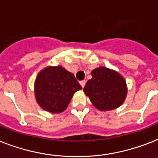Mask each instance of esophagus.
Returning <instances> with one entry per match:
<instances>
[{"mask_svg":"<svg viewBox=\"0 0 158 158\" xmlns=\"http://www.w3.org/2000/svg\"><path fill=\"white\" fill-rule=\"evenodd\" d=\"M79 83H80V85L82 86V88H84V86H85V83H86V81H85V80H82V81L79 82Z\"/></svg>","mask_w":158,"mask_h":158,"instance_id":"esophagus-1","label":"esophagus"}]
</instances>
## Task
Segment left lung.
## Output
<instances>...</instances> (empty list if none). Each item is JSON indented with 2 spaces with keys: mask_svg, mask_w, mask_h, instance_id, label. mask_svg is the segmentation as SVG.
Masks as SVG:
<instances>
[{
  "mask_svg": "<svg viewBox=\"0 0 158 158\" xmlns=\"http://www.w3.org/2000/svg\"><path fill=\"white\" fill-rule=\"evenodd\" d=\"M83 92L95 108L109 111L118 108L125 101L127 86L123 77L116 70L100 66L91 72Z\"/></svg>",
  "mask_w": 158,
  "mask_h": 158,
  "instance_id": "1",
  "label": "left lung"
}]
</instances>
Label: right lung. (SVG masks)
Segmentation results:
<instances>
[{"mask_svg": "<svg viewBox=\"0 0 158 158\" xmlns=\"http://www.w3.org/2000/svg\"><path fill=\"white\" fill-rule=\"evenodd\" d=\"M82 87L72 73L61 66H47L38 73L34 92L36 102L51 114H60L67 108L73 95Z\"/></svg>", "mask_w": 158, "mask_h": 158, "instance_id": "add662e5", "label": "right lung"}]
</instances>
